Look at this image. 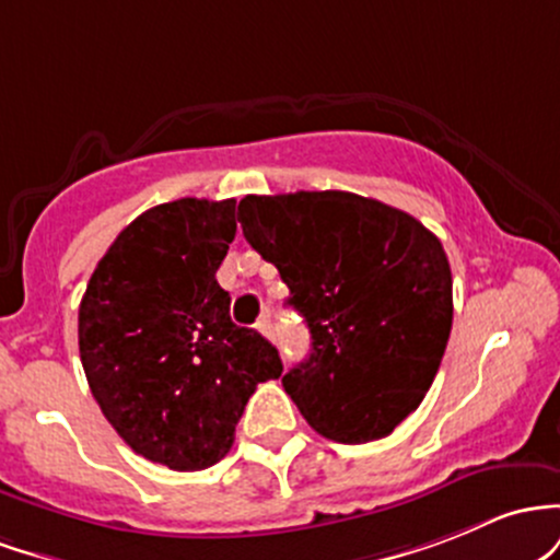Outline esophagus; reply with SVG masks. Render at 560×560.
Here are the masks:
<instances>
[{
    "mask_svg": "<svg viewBox=\"0 0 560 560\" xmlns=\"http://www.w3.org/2000/svg\"><path fill=\"white\" fill-rule=\"evenodd\" d=\"M256 330H259L264 338H272V336H275V330H272V319H269V314H264V317L259 319V323H256Z\"/></svg>",
    "mask_w": 560,
    "mask_h": 560,
    "instance_id": "34e87169",
    "label": "esophagus"
}]
</instances>
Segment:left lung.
<instances>
[{
	"mask_svg": "<svg viewBox=\"0 0 560 560\" xmlns=\"http://www.w3.org/2000/svg\"><path fill=\"white\" fill-rule=\"evenodd\" d=\"M237 222L291 288L312 351L282 375L314 431L388 436L418 410L452 330L442 243L410 213L343 190L246 196Z\"/></svg>",
	"mask_w": 560,
	"mask_h": 560,
	"instance_id": "left-lung-1",
	"label": "left lung"
}]
</instances>
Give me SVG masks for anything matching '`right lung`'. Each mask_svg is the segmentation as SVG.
<instances>
[{"label": "right lung", "instance_id": "obj_1", "mask_svg": "<svg viewBox=\"0 0 560 560\" xmlns=\"http://www.w3.org/2000/svg\"><path fill=\"white\" fill-rule=\"evenodd\" d=\"M235 230L232 198L155 206L105 250L79 306L92 397L137 455L172 470L222 460L250 394L282 373L217 282Z\"/></svg>", "mask_w": 560, "mask_h": 560}]
</instances>
